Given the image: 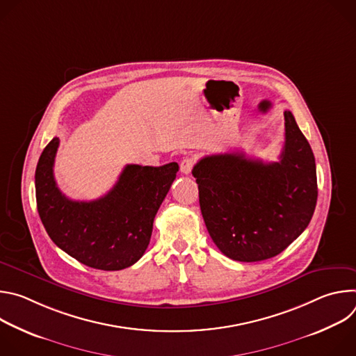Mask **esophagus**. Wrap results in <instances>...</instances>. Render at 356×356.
<instances>
[{"label":"esophagus","instance_id":"34e87169","mask_svg":"<svg viewBox=\"0 0 356 356\" xmlns=\"http://www.w3.org/2000/svg\"><path fill=\"white\" fill-rule=\"evenodd\" d=\"M194 163H195V159H194L193 156H186V158L181 161V163H180V172H181L183 175H188V173L191 172Z\"/></svg>","mask_w":356,"mask_h":356}]
</instances>
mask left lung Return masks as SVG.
I'll return each mask as SVG.
<instances>
[{
  "label": "left lung",
  "instance_id": "left-lung-1",
  "mask_svg": "<svg viewBox=\"0 0 356 356\" xmlns=\"http://www.w3.org/2000/svg\"><path fill=\"white\" fill-rule=\"evenodd\" d=\"M191 173L209 234L234 261L259 262L279 255L307 228L316 210V159L290 111H284L279 162L228 152L200 159Z\"/></svg>",
  "mask_w": 356,
  "mask_h": 356
}]
</instances>
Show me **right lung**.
Returning <instances> with one entry per match:
<instances>
[{"label":"right lung","instance_id":"add662e5","mask_svg":"<svg viewBox=\"0 0 356 356\" xmlns=\"http://www.w3.org/2000/svg\"><path fill=\"white\" fill-rule=\"evenodd\" d=\"M59 138L43 149L35 172L42 224L67 255L99 270H121L145 253L155 216L179 172L165 166L127 165L115 186L98 200L74 201L59 190L54 165Z\"/></svg>","mask_w":356,"mask_h":356}]
</instances>
